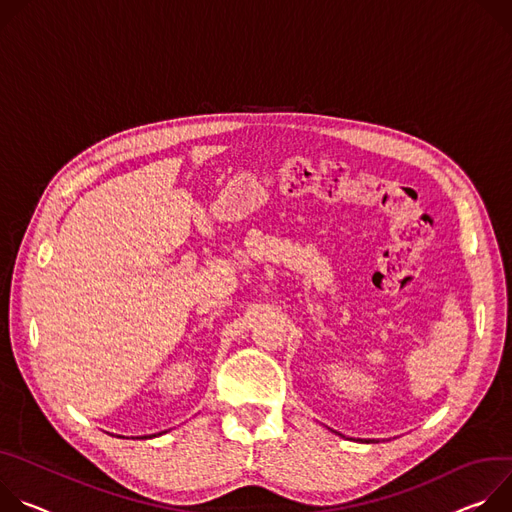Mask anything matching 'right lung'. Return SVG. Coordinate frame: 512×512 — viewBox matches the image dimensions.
<instances>
[{"label": "right lung", "mask_w": 512, "mask_h": 512, "mask_svg": "<svg viewBox=\"0 0 512 512\" xmlns=\"http://www.w3.org/2000/svg\"><path fill=\"white\" fill-rule=\"evenodd\" d=\"M144 437H146V435H144ZM150 437H154V435H150Z\"/></svg>", "instance_id": "right-lung-1"}]
</instances>
